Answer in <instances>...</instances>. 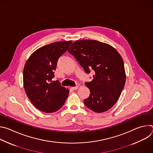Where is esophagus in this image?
Returning a JSON list of instances; mask_svg holds the SVG:
<instances>
[{"label": "esophagus", "mask_w": 153, "mask_h": 153, "mask_svg": "<svg viewBox=\"0 0 153 153\" xmlns=\"http://www.w3.org/2000/svg\"><path fill=\"white\" fill-rule=\"evenodd\" d=\"M78 86H73V87H71V88L73 89V90H77L78 89Z\"/></svg>", "instance_id": "34e87169"}]
</instances>
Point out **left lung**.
Instances as JSON below:
<instances>
[{
	"label": "left lung",
	"mask_w": 153,
	"mask_h": 153,
	"mask_svg": "<svg viewBox=\"0 0 153 153\" xmlns=\"http://www.w3.org/2000/svg\"><path fill=\"white\" fill-rule=\"evenodd\" d=\"M86 73L93 70V79L85 85L90 90L85 105L96 113L111 108L123 89L126 74L123 59L110 45L94 40H76L68 50Z\"/></svg>",
	"instance_id": "obj_1"
}]
</instances>
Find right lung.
<instances>
[{"instance_id":"add662e5","label":"right lung","mask_w":153,"mask_h":153,"mask_svg":"<svg viewBox=\"0 0 153 153\" xmlns=\"http://www.w3.org/2000/svg\"><path fill=\"white\" fill-rule=\"evenodd\" d=\"M71 40L54 42L36 50L25 63L24 86L27 97L41 111L54 113L62 107L69 90L53 81L59 58L67 51Z\"/></svg>"}]
</instances>
